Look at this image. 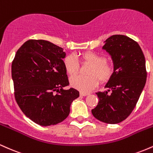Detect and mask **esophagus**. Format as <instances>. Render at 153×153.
<instances>
[{"label":"esophagus","mask_w":153,"mask_h":153,"mask_svg":"<svg viewBox=\"0 0 153 153\" xmlns=\"http://www.w3.org/2000/svg\"><path fill=\"white\" fill-rule=\"evenodd\" d=\"M89 94H87V93H83V92H80V95L81 96H88V95Z\"/></svg>","instance_id":"1"}]
</instances>
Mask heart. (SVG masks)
Listing matches in <instances>:
<instances>
[{
    "instance_id": "1",
    "label": "heart",
    "mask_w": 153,
    "mask_h": 153,
    "mask_svg": "<svg viewBox=\"0 0 153 153\" xmlns=\"http://www.w3.org/2000/svg\"><path fill=\"white\" fill-rule=\"evenodd\" d=\"M81 58L84 62L90 64L91 67L88 75L89 76L72 77L71 85L81 92L87 93L92 91L99 84V80L101 82H106L111 78L114 73V67L111 63L106 62L104 56L88 52L81 54ZM64 66L67 73L70 75H75L79 71V61L74 54H68L65 57Z\"/></svg>"
}]
</instances>
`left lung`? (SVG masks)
<instances>
[{
  "mask_svg": "<svg viewBox=\"0 0 153 153\" xmlns=\"http://www.w3.org/2000/svg\"><path fill=\"white\" fill-rule=\"evenodd\" d=\"M104 42L102 49L111 57L115 71L105 85L107 91L96 93L99 101L91 112L101 122L117 124L131 113L145 87V58L138 43L127 36L113 35Z\"/></svg>",
  "mask_w": 153,
  "mask_h": 153,
  "instance_id": "1",
  "label": "left lung"
}]
</instances>
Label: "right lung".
<instances>
[{"mask_svg": "<svg viewBox=\"0 0 153 153\" xmlns=\"http://www.w3.org/2000/svg\"><path fill=\"white\" fill-rule=\"evenodd\" d=\"M62 47L42 39L28 40L16 52L11 75L15 99L28 118L40 126L54 125L68 117L79 91L71 88ZM57 94H56V93Z\"/></svg>", "mask_w": 153, "mask_h": 153, "instance_id": "obj_1", "label": "right lung"}]
</instances>
